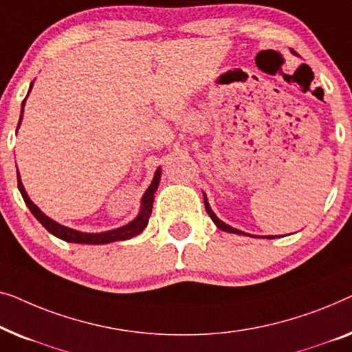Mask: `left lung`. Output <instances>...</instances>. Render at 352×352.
Masks as SVG:
<instances>
[{"mask_svg": "<svg viewBox=\"0 0 352 352\" xmlns=\"http://www.w3.org/2000/svg\"><path fill=\"white\" fill-rule=\"evenodd\" d=\"M204 206H206V210H207V214H209V217L212 219V221H214L215 223V226L219 228V230H221V231H226V232H232V234H244V236H254V234H249V232H244V231H241V230H237V228H232V226H230V225H226L225 221H221L219 217L215 215V212L212 210V207H210V204H209V201H207V196L204 195ZM255 237H258V236H255ZM265 239H274V236H263Z\"/></svg>", "mask_w": 352, "mask_h": 352, "instance_id": "obj_1", "label": "left lung"}]
</instances>
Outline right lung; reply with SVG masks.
<instances>
[{"label": "right lung", "instance_id": "right-lung-1", "mask_svg": "<svg viewBox=\"0 0 352 352\" xmlns=\"http://www.w3.org/2000/svg\"><path fill=\"white\" fill-rule=\"evenodd\" d=\"M32 87H33V82L30 84L28 94H30V91H32ZM28 94H27V96H28ZM25 100H27V97H25ZM25 100L22 102L21 120H19L17 131L22 124L23 107H25ZM161 172L162 170H161V166H160L155 172V177H153L150 186L146 188L145 192H143L142 201H140V210H138L135 219H133L132 221H129V223L124 225V226L115 228V230H110V231H102V232H82V231L73 230V228L63 226L60 223H57L56 220H52L51 217H47L28 197L25 188H23V183H22V178H21V174H19V170H17V185H19V191H21V195L23 197V201H25V204L30 209V212H32V214L34 215V219H36L44 228H46V230L51 232V234H54L62 241L75 242V244H94V245H96V244H110V242L131 239V237H135L137 234H140V232L145 230L146 225H148V219H150V215H151L153 201H155V192L157 190V186H160Z\"/></svg>", "mask_w": 352, "mask_h": 352}]
</instances>
